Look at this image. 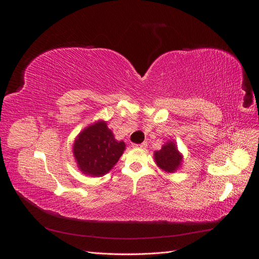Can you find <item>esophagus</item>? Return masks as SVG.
<instances>
[{"instance_id":"34e87169","label":"esophagus","mask_w":259,"mask_h":259,"mask_svg":"<svg viewBox=\"0 0 259 259\" xmlns=\"http://www.w3.org/2000/svg\"><path fill=\"white\" fill-rule=\"evenodd\" d=\"M133 148H146L147 147V143H143V144H140V145H137V144H133V146H132Z\"/></svg>"}]
</instances>
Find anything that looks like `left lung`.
<instances>
[{
	"instance_id": "1",
	"label": "left lung",
	"mask_w": 259,
	"mask_h": 259,
	"mask_svg": "<svg viewBox=\"0 0 259 259\" xmlns=\"http://www.w3.org/2000/svg\"><path fill=\"white\" fill-rule=\"evenodd\" d=\"M154 160L156 165L161 169L167 173H174L182 165L183 155L178 151L175 143L169 140L168 143L162 146L161 150L154 152Z\"/></svg>"
}]
</instances>
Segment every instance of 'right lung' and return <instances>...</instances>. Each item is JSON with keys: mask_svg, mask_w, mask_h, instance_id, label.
Masks as SVG:
<instances>
[{"mask_svg": "<svg viewBox=\"0 0 259 259\" xmlns=\"http://www.w3.org/2000/svg\"><path fill=\"white\" fill-rule=\"evenodd\" d=\"M125 150L124 142H117L105 121L84 128L73 144L77 167L85 175L103 176L110 170Z\"/></svg>", "mask_w": 259, "mask_h": 259, "instance_id": "right-lung-1", "label": "right lung"}]
</instances>
